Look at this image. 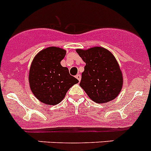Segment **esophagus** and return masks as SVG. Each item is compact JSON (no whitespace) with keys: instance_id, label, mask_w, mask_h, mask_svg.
<instances>
[{"instance_id":"esophagus-1","label":"esophagus","mask_w":151,"mask_h":151,"mask_svg":"<svg viewBox=\"0 0 151 151\" xmlns=\"http://www.w3.org/2000/svg\"><path fill=\"white\" fill-rule=\"evenodd\" d=\"M76 78H77V80H78V81H81V74H77V75H76Z\"/></svg>"}]
</instances>
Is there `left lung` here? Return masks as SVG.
Returning a JSON list of instances; mask_svg holds the SVG:
<instances>
[{
  "label": "left lung",
  "mask_w": 151,
  "mask_h": 151,
  "mask_svg": "<svg viewBox=\"0 0 151 151\" xmlns=\"http://www.w3.org/2000/svg\"><path fill=\"white\" fill-rule=\"evenodd\" d=\"M77 52L86 65L80 86L89 97L97 103H108L115 99L122 87V74L112 53L102 47Z\"/></svg>",
  "instance_id": "1"
}]
</instances>
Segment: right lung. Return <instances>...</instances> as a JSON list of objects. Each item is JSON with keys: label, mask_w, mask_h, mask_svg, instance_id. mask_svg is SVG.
<instances>
[{"label": "right lung", "mask_w": 151, "mask_h": 151, "mask_svg": "<svg viewBox=\"0 0 151 151\" xmlns=\"http://www.w3.org/2000/svg\"><path fill=\"white\" fill-rule=\"evenodd\" d=\"M66 51L57 47L45 48L34 58L30 67V88L40 102L48 105L59 103L68 90L79 81L61 65Z\"/></svg>", "instance_id": "1"}]
</instances>
